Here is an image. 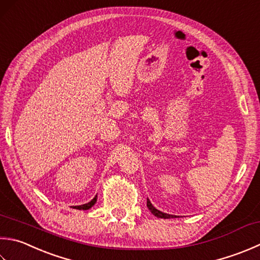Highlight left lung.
Here are the masks:
<instances>
[{"mask_svg": "<svg viewBox=\"0 0 260 260\" xmlns=\"http://www.w3.org/2000/svg\"><path fill=\"white\" fill-rule=\"evenodd\" d=\"M146 205H147V208H149L152 214H153L156 217H160V218H174V217H177L176 215L167 214V213H164V212H161L159 210H156V208L153 205H152V203L150 202V200H147Z\"/></svg>", "mask_w": 260, "mask_h": 260, "instance_id": "1", "label": "left lung"}]
</instances>
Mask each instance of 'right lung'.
Instances as JSON below:
<instances>
[{"mask_svg":"<svg viewBox=\"0 0 260 260\" xmlns=\"http://www.w3.org/2000/svg\"><path fill=\"white\" fill-rule=\"evenodd\" d=\"M96 202V196L93 198L92 201H90L89 203H86V204H83V205H79V206H73V208H76V210H89V208L92 207Z\"/></svg>","mask_w":260,"mask_h":260,"instance_id":"1","label":"right lung"}]
</instances>
